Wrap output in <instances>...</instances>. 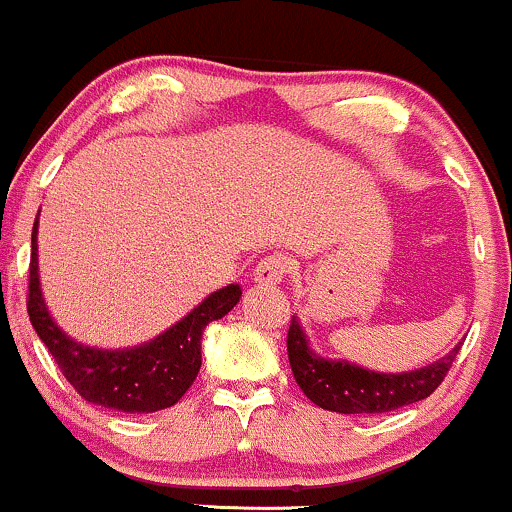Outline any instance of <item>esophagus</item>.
I'll return each instance as SVG.
<instances>
[{
    "instance_id": "1",
    "label": "esophagus",
    "mask_w": 512,
    "mask_h": 512,
    "mask_svg": "<svg viewBox=\"0 0 512 512\" xmlns=\"http://www.w3.org/2000/svg\"><path fill=\"white\" fill-rule=\"evenodd\" d=\"M288 272H291V260L281 252H274V255L262 257L255 267V283L257 286H276L286 279Z\"/></svg>"
}]
</instances>
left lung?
Masks as SVG:
<instances>
[{
  "label": "left lung",
  "mask_w": 512,
  "mask_h": 512,
  "mask_svg": "<svg viewBox=\"0 0 512 512\" xmlns=\"http://www.w3.org/2000/svg\"><path fill=\"white\" fill-rule=\"evenodd\" d=\"M286 346L293 377L305 396L319 408L341 412V415L391 412L432 396L446 379L448 369L453 367L455 355L460 353V346H455L441 360L415 369V372H369V369L350 365L346 360H326V357L312 353L295 317L288 326Z\"/></svg>",
  "instance_id": "1"
}]
</instances>
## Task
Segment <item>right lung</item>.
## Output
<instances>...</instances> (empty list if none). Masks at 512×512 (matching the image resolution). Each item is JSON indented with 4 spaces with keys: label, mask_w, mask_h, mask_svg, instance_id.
I'll return each mask as SVG.
<instances>
[{
    "label": "right lung",
    "mask_w": 512,
    "mask_h": 512,
    "mask_svg": "<svg viewBox=\"0 0 512 512\" xmlns=\"http://www.w3.org/2000/svg\"><path fill=\"white\" fill-rule=\"evenodd\" d=\"M28 276V317L66 381L88 403L119 412H157L181 400L200 372L202 331L209 322L229 315L240 300L238 286L212 293L157 336L155 341L126 350H97L71 341L49 317L38 279V219L33 224Z\"/></svg>",
    "instance_id": "1"
}]
</instances>
